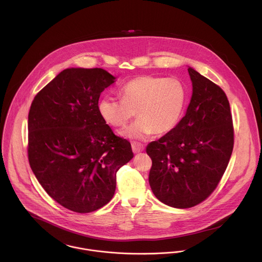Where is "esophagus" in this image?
<instances>
[{"label":"esophagus","instance_id":"obj_1","mask_svg":"<svg viewBox=\"0 0 262 262\" xmlns=\"http://www.w3.org/2000/svg\"><path fill=\"white\" fill-rule=\"evenodd\" d=\"M132 150L134 153H140L144 150V145L138 142H133L132 143Z\"/></svg>","mask_w":262,"mask_h":262}]
</instances>
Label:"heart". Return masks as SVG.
<instances>
[{"label": "heart", "instance_id": "1", "mask_svg": "<svg viewBox=\"0 0 262 262\" xmlns=\"http://www.w3.org/2000/svg\"><path fill=\"white\" fill-rule=\"evenodd\" d=\"M122 100L103 97L98 110L105 122L123 127L136 115L135 122L120 131L130 139L146 140L155 132H170L180 122L187 102L185 84L174 77L142 75L127 81L120 90Z\"/></svg>", "mask_w": 262, "mask_h": 262}]
</instances>
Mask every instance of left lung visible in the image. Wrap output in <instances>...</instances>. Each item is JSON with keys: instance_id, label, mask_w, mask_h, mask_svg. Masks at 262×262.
Instances as JSON below:
<instances>
[{"instance_id": "obj_1", "label": "left lung", "mask_w": 262, "mask_h": 262, "mask_svg": "<svg viewBox=\"0 0 262 262\" xmlns=\"http://www.w3.org/2000/svg\"><path fill=\"white\" fill-rule=\"evenodd\" d=\"M192 95L187 112L170 132L152 141L149 185L163 204L191 208L217 187L229 163L234 131L224 91L188 67Z\"/></svg>"}]
</instances>
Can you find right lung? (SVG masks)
<instances>
[{"label":"right lung","mask_w":262,"mask_h":262,"mask_svg":"<svg viewBox=\"0 0 262 262\" xmlns=\"http://www.w3.org/2000/svg\"><path fill=\"white\" fill-rule=\"evenodd\" d=\"M116 77L103 69L71 68L35 96L28 115V158L44 190L62 207L91 213L115 193L116 173L133 158L98 110Z\"/></svg>","instance_id":"1"}]
</instances>
